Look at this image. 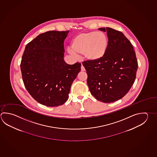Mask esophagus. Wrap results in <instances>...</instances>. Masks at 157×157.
Instances as JSON below:
<instances>
[{
	"label": "esophagus",
	"mask_w": 157,
	"mask_h": 157,
	"mask_svg": "<svg viewBox=\"0 0 157 157\" xmlns=\"http://www.w3.org/2000/svg\"><path fill=\"white\" fill-rule=\"evenodd\" d=\"M81 71H86V69H85V68L83 67V65L82 64V66H81Z\"/></svg>",
	"instance_id": "1"
}]
</instances>
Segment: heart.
I'll return each instance as SVG.
<instances>
[{"instance_id": "heart-1", "label": "heart", "mask_w": 157, "mask_h": 157, "mask_svg": "<svg viewBox=\"0 0 157 157\" xmlns=\"http://www.w3.org/2000/svg\"><path fill=\"white\" fill-rule=\"evenodd\" d=\"M109 45L108 36L102 32L90 31L75 36L71 42V49L78 56L84 55L91 62L103 59Z\"/></svg>"}]
</instances>
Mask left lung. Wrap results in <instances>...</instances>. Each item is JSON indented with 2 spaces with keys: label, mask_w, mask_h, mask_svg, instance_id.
Listing matches in <instances>:
<instances>
[{
  "label": "left lung",
  "mask_w": 157,
  "mask_h": 157,
  "mask_svg": "<svg viewBox=\"0 0 157 157\" xmlns=\"http://www.w3.org/2000/svg\"><path fill=\"white\" fill-rule=\"evenodd\" d=\"M109 45L103 59L86 61L83 65L88 75L89 90L104 103L121 99L127 94L136 79L138 69L136 55L130 41L120 31L107 27Z\"/></svg>",
  "instance_id": "8db88e82"
}]
</instances>
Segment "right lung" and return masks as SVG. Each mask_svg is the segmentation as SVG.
Returning a JSON list of instances; mask_svg holds the SVG:
<instances>
[{
  "label": "right lung",
  "mask_w": 157,
  "mask_h": 157,
  "mask_svg": "<svg viewBox=\"0 0 157 157\" xmlns=\"http://www.w3.org/2000/svg\"><path fill=\"white\" fill-rule=\"evenodd\" d=\"M67 31L41 33L27 44L22 56L21 71L24 86L39 103L57 107L68 100L71 84L81 64H68L64 60V41Z\"/></svg>",
  "instance_id": "obj_1"
}]
</instances>
